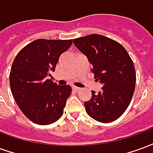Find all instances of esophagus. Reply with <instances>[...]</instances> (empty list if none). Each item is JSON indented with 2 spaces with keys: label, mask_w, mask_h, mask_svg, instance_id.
<instances>
[{
  "label": "esophagus",
  "mask_w": 153,
  "mask_h": 153,
  "mask_svg": "<svg viewBox=\"0 0 153 153\" xmlns=\"http://www.w3.org/2000/svg\"><path fill=\"white\" fill-rule=\"evenodd\" d=\"M73 90L74 91H75V92H79L80 90L79 88H78V87H75V86H74L73 87Z\"/></svg>",
  "instance_id": "1"
}]
</instances>
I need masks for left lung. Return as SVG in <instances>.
<instances>
[{
	"label": "left lung",
	"instance_id": "1",
	"mask_svg": "<svg viewBox=\"0 0 153 153\" xmlns=\"http://www.w3.org/2000/svg\"><path fill=\"white\" fill-rule=\"evenodd\" d=\"M74 43L92 65L94 78L102 84V91H92V97L84 102L90 117L110 123L128 108L136 82L134 65L125 48L118 42L100 34L74 39Z\"/></svg>",
	"mask_w": 153,
	"mask_h": 153
}]
</instances>
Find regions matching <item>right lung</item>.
I'll return each mask as SVG.
<instances>
[{"mask_svg":"<svg viewBox=\"0 0 153 153\" xmlns=\"http://www.w3.org/2000/svg\"><path fill=\"white\" fill-rule=\"evenodd\" d=\"M72 43V39H38L24 47L13 61L11 93L22 112L35 124L50 125L63 115L72 88L57 85L47 77H51L60 55Z\"/></svg>","mask_w":153,"mask_h":153,"instance_id":"add662e5","label":"right lung"}]
</instances>
